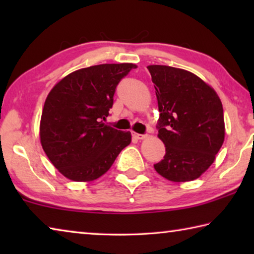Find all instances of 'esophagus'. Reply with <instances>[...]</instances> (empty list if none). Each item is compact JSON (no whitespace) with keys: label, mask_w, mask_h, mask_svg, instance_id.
<instances>
[{"label":"esophagus","mask_w":254,"mask_h":254,"mask_svg":"<svg viewBox=\"0 0 254 254\" xmlns=\"http://www.w3.org/2000/svg\"><path fill=\"white\" fill-rule=\"evenodd\" d=\"M132 135L137 140H143V139H145V137H147V135H145V134H140V133H135V132H133Z\"/></svg>","instance_id":"obj_1"}]
</instances>
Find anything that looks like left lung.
Listing matches in <instances>:
<instances>
[{"label": "left lung", "mask_w": 254, "mask_h": 254, "mask_svg": "<svg viewBox=\"0 0 254 254\" xmlns=\"http://www.w3.org/2000/svg\"><path fill=\"white\" fill-rule=\"evenodd\" d=\"M156 89L158 137L166 154L154 165L159 175L174 183L199 178L215 161L225 137L224 113L215 89L192 72L150 65Z\"/></svg>", "instance_id": "8db88e82"}]
</instances>
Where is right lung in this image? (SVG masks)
<instances>
[{"label": "right lung", "mask_w": 254, "mask_h": 254, "mask_svg": "<svg viewBox=\"0 0 254 254\" xmlns=\"http://www.w3.org/2000/svg\"><path fill=\"white\" fill-rule=\"evenodd\" d=\"M134 64H103L70 72L46 98L40 142L60 174L74 182H93L111 168L131 143V132L103 123L113 105L117 85Z\"/></svg>", "instance_id": "obj_1"}]
</instances>
